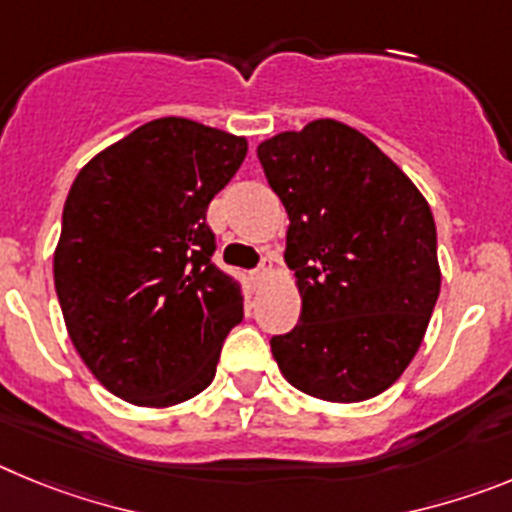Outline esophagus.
<instances>
[{"label": "esophagus", "instance_id": "esophagus-1", "mask_svg": "<svg viewBox=\"0 0 512 512\" xmlns=\"http://www.w3.org/2000/svg\"><path fill=\"white\" fill-rule=\"evenodd\" d=\"M266 271H269V269H266V266H264V264H261V266H259V269H253V271H251V282H253V284H259V282H261V279H264V277H266Z\"/></svg>", "mask_w": 512, "mask_h": 512}]
</instances>
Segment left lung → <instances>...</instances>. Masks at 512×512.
Instances as JSON below:
<instances>
[{
	"instance_id": "obj_1",
	"label": "left lung",
	"mask_w": 512,
	"mask_h": 512,
	"mask_svg": "<svg viewBox=\"0 0 512 512\" xmlns=\"http://www.w3.org/2000/svg\"><path fill=\"white\" fill-rule=\"evenodd\" d=\"M289 215L300 320L271 336L284 379L312 397L361 402L405 372L441 289L423 194L359 130L315 120L259 146Z\"/></svg>"
}]
</instances>
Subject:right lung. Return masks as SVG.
<instances>
[{
	"label": "right lung",
	"instance_id": "obj_1",
	"mask_svg": "<svg viewBox=\"0 0 512 512\" xmlns=\"http://www.w3.org/2000/svg\"><path fill=\"white\" fill-rule=\"evenodd\" d=\"M246 151V138L161 117L71 184L56 295L76 351L112 395L166 408L215 379L225 336L243 320V287L212 261L207 205Z\"/></svg>",
	"mask_w": 512,
	"mask_h": 512
}]
</instances>
